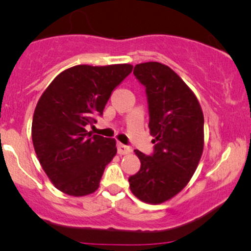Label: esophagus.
Segmentation results:
<instances>
[{"instance_id":"esophagus-1","label":"esophagus","mask_w":251,"mask_h":251,"mask_svg":"<svg viewBox=\"0 0 251 251\" xmlns=\"http://www.w3.org/2000/svg\"><path fill=\"white\" fill-rule=\"evenodd\" d=\"M117 149H118V153H119L120 155L128 154V153H131V152H132V148L124 145V144H122V143L117 144Z\"/></svg>"}]
</instances>
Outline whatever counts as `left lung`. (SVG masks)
<instances>
[{
    "instance_id": "left-lung-1",
    "label": "left lung",
    "mask_w": 251,
    "mask_h": 251,
    "mask_svg": "<svg viewBox=\"0 0 251 251\" xmlns=\"http://www.w3.org/2000/svg\"><path fill=\"white\" fill-rule=\"evenodd\" d=\"M134 76L145 86L150 134L154 152L134 150L140 170L128 178L138 200L160 204L188 185L204 148V116L197 97L181 77L160 62L135 65Z\"/></svg>"
}]
</instances>
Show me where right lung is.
<instances>
[{"label": "right lung", "mask_w": 251, "mask_h": 251, "mask_svg": "<svg viewBox=\"0 0 251 251\" xmlns=\"http://www.w3.org/2000/svg\"><path fill=\"white\" fill-rule=\"evenodd\" d=\"M133 70L129 63L77 65L50 83L31 124L34 150L57 190L74 197L96 192L106 165L117 154L116 139L92 134L86 126L101 116L112 91Z\"/></svg>", "instance_id": "add662e5"}]
</instances>
